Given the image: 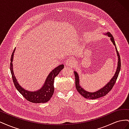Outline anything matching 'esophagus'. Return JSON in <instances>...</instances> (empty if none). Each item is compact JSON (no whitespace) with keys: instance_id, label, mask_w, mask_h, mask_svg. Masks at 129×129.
Wrapping results in <instances>:
<instances>
[{"instance_id":"obj_1","label":"esophagus","mask_w":129,"mask_h":129,"mask_svg":"<svg viewBox=\"0 0 129 129\" xmlns=\"http://www.w3.org/2000/svg\"><path fill=\"white\" fill-rule=\"evenodd\" d=\"M65 64L66 66H72L74 64V61L72 59H67L65 61Z\"/></svg>"}]
</instances>
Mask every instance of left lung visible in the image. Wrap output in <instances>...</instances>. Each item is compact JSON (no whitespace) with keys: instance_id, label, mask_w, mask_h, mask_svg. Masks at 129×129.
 <instances>
[{"instance_id":"8db88e82","label":"left lung","mask_w":129,"mask_h":129,"mask_svg":"<svg viewBox=\"0 0 129 129\" xmlns=\"http://www.w3.org/2000/svg\"><path fill=\"white\" fill-rule=\"evenodd\" d=\"M107 35V36L110 38V40L113 43V44L115 46V48L117 54V56H118V64H117V68L116 71L115 72V74L114 76H113V77L111 79V80L109 82L105 85L104 87L100 89L98 91L93 92H88L87 90H85L83 88H82L81 87V85H80V81H79V75L76 72L74 71V75H75V86L76 88L77 89V91L79 92L80 94L83 96L84 98L87 99H91V100H93V99H96L100 98V97H103L106 95L107 93L110 91L112 88L114 87V84L116 83V81L117 79L118 76L119 75V73L120 70V66H121V63H120V56L119 54L118 53V52L117 50V49L116 46L115 44V42L114 40V38L112 36V34L110 33L109 32H108L107 33H105V35Z\"/></svg>"}]
</instances>
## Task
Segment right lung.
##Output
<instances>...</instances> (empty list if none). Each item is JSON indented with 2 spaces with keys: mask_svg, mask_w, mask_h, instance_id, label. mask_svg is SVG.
Returning <instances> with one entry per match:
<instances>
[{
  "mask_svg": "<svg viewBox=\"0 0 129 129\" xmlns=\"http://www.w3.org/2000/svg\"><path fill=\"white\" fill-rule=\"evenodd\" d=\"M15 48L12 54L11 57V63H10V70L12 74V77L13 81L15 87L18 90V91L24 96L25 98L29 102L35 103H46L49 101V100L53 96L54 91V81L55 77L58 75L61 70L64 68L63 64H61L57 66L55 69L50 72L48 76L47 77L45 82L43 86L39 90L34 91H29L26 90L25 89L21 87L18 82L14 75L13 71V64L12 61L13 58Z\"/></svg>",
  "mask_w": 129,
  "mask_h": 129,
  "instance_id": "add662e5",
  "label": "right lung"
}]
</instances>
